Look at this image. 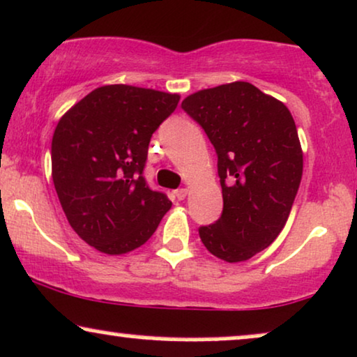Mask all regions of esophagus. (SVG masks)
<instances>
[{
	"label": "esophagus",
	"instance_id": "obj_1",
	"mask_svg": "<svg viewBox=\"0 0 357 357\" xmlns=\"http://www.w3.org/2000/svg\"><path fill=\"white\" fill-rule=\"evenodd\" d=\"M186 195H188V191L186 190H176L174 191V199H178V201H183L184 197H186Z\"/></svg>",
	"mask_w": 357,
	"mask_h": 357
}]
</instances>
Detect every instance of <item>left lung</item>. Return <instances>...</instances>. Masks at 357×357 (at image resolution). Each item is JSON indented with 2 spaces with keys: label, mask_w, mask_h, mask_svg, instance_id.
I'll use <instances>...</instances> for the list:
<instances>
[{
  "label": "left lung",
  "mask_w": 357,
  "mask_h": 357,
  "mask_svg": "<svg viewBox=\"0 0 357 357\" xmlns=\"http://www.w3.org/2000/svg\"><path fill=\"white\" fill-rule=\"evenodd\" d=\"M181 108L203 128L218 156L220 220L199 227L211 255L239 263L273 244L303 176V151L289 109L246 81L197 91Z\"/></svg>",
  "instance_id": "left-lung-1"
}]
</instances>
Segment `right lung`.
Wrapping results in <instances>:
<instances>
[{
	"mask_svg": "<svg viewBox=\"0 0 357 357\" xmlns=\"http://www.w3.org/2000/svg\"><path fill=\"white\" fill-rule=\"evenodd\" d=\"M178 102V94L109 84L59 119L51 143L56 195L76 234L98 251L143 246L169 211L143 173L153 132Z\"/></svg>",
	"mask_w": 357,
	"mask_h": 357,
	"instance_id": "obj_1",
	"label": "right lung"
}]
</instances>
